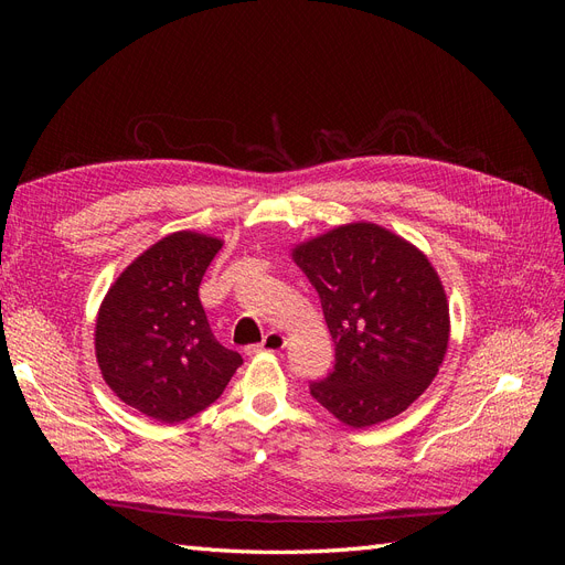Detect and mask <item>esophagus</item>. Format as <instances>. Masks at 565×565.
I'll list each match as a JSON object with an SVG mask.
<instances>
[{"mask_svg": "<svg viewBox=\"0 0 565 565\" xmlns=\"http://www.w3.org/2000/svg\"><path fill=\"white\" fill-rule=\"evenodd\" d=\"M285 344H287V339L280 332H268L262 344L245 347V355H254V353H262V351H280V349H285Z\"/></svg>", "mask_w": 565, "mask_h": 565, "instance_id": "1", "label": "esophagus"}]
</instances>
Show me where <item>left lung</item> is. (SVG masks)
<instances>
[{"instance_id": "obj_1", "label": "left lung", "mask_w": 565, "mask_h": 565, "mask_svg": "<svg viewBox=\"0 0 565 565\" xmlns=\"http://www.w3.org/2000/svg\"><path fill=\"white\" fill-rule=\"evenodd\" d=\"M295 262L334 341V367L311 396L355 429L401 415L448 349V299L429 259L382 226L349 224L299 245Z\"/></svg>"}]
</instances>
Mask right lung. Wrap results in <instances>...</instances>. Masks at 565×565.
<instances>
[{"instance_id": "obj_1", "label": "right lung", "mask_w": 565, "mask_h": 565, "mask_svg": "<svg viewBox=\"0 0 565 565\" xmlns=\"http://www.w3.org/2000/svg\"><path fill=\"white\" fill-rule=\"evenodd\" d=\"M221 241L191 231L162 237L115 280L96 320L106 384L134 409L179 424L210 407L243 365L221 347L200 303V282Z\"/></svg>"}]
</instances>
